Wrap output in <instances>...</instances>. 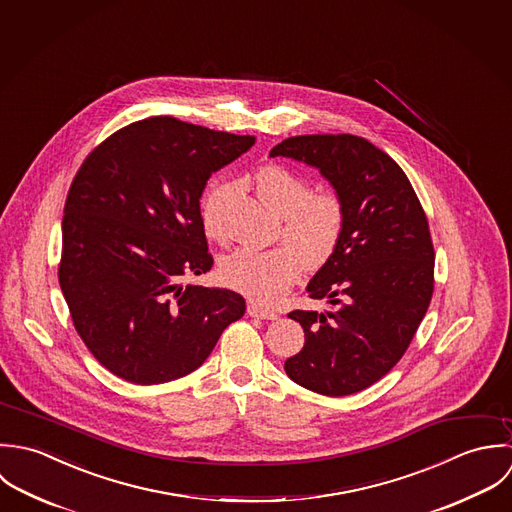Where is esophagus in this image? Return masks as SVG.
Listing matches in <instances>:
<instances>
[{
	"label": "esophagus",
	"mask_w": 512,
	"mask_h": 512,
	"mask_svg": "<svg viewBox=\"0 0 512 512\" xmlns=\"http://www.w3.org/2000/svg\"><path fill=\"white\" fill-rule=\"evenodd\" d=\"M247 312H249V316H253V318H265V320H277V318H279V314H277L275 310L259 307V305H255V303H251V305L247 307Z\"/></svg>",
	"instance_id": "34e87169"
}]
</instances>
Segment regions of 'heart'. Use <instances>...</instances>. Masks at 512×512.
<instances>
[{
	"instance_id": "heart-1",
	"label": "heart",
	"mask_w": 512,
	"mask_h": 512,
	"mask_svg": "<svg viewBox=\"0 0 512 512\" xmlns=\"http://www.w3.org/2000/svg\"><path fill=\"white\" fill-rule=\"evenodd\" d=\"M263 204L283 217L289 245L253 251L239 249L221 263V279L261 305L277 303L301 279L303 267L326 265L344 233V205L334 192H310L305 178L281 166H265L255 176ZM227 186L213 188L202 207L205 231L217 237V205Z\"/></svg>"
}]
</instances>
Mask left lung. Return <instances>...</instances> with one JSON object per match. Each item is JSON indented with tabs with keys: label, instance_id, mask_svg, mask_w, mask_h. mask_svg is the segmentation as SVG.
<instances>
[{
	"label": "left lung",
	"instance_id": "left-lung-1",
	"mask_svg": "<svg viewBox=\"0 0 512 512\" xmlns=\"http://www.w3.org/2000/svg\"><path fill=\"white\" fill-rule=\"evenodd\" d=\"M271 156L318 168L346 213L336 253L307 287L330 310L289 312L305 346L285 372L322 396L362 392L400 362L431 303L435 253L425 211L404 170L366 138L293 136Z\"/></svg>",
	"mask_w": 512,
	"mask_h": 512
}]
</instances>
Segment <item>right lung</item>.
<instances>
[{
	"label": "right lung",
	"mask_w": 512,
	"mask_h": 512,
	"mask_svg": "<svg viewBox=\"0 0 512 512\" xmlns=\"http://www.w3.org/2000/svg\"><path fill=\"white\" fill-rule=\"evenodd\" d=\"M255 144L150 116L101 142L65 202L59 285L75 330L114 376L140 386L188 376L245 314L227 289L182 285L213 265L200 198Z\"/></svg>",
	"instance_id": "right-lung-1"
}]
</instances>
